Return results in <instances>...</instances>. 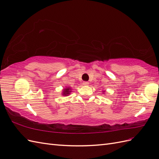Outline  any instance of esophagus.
Here are the masks:
<instances>
[{
    "mask_svg": "<svg viewBox=\"0 0 159 159\" xmlns=\"http://www.w3.org/2000/svg\"><path fill=\"white\" fill-rule=\"evenodd\" d=\"M83 85H88L89 84V82H87V81H84V82L83 83Z\"/></svg>",
    "mask_w": 159,
    "mask_h": 159,
    "instance_id": "obj_1",
    "label": "esophagus"
}]
</instances>
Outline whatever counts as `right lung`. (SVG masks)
<instances>
[{
	"label": "right lung",
	"mask_w": 159,
	"mask_h": 159,
	"mask_svg": "<svg viewBox=\"0 0 159 159\" xmlns=\"http://www.w3.org/2000/svg\"><path fill=\"white\" fill-rule=\"evenodd\" d=\"M71 89L70 88H66V89H64V91H63V95H66L68 96V95L70 94V92Z\"/></svg>",
	"instance_id": "add662e5"
}]
</instances>
